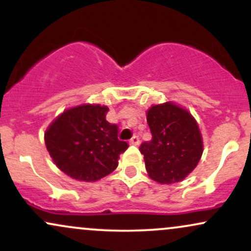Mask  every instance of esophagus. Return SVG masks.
<instances>
[{
	"mask_svg": "<svg viewBox=\"0 0 251 251\" xmlns=\"http://www.w3.org/2000/svg\"><path fill=\"white\" fill-rule=\"evenodd\" d=\"M139 143H140V139H139V137H138V135H134V137H132V139L129 140V144H131V145H139Z\"/></svg>",
	"mask_w": 251,
	"mask_h": 251,
	"instance_id": "obj_1",
	"label": "esophagus"
}]
</instances>
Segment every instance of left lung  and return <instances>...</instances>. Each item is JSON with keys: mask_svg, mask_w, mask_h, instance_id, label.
<instances>
[{"mask_svg": "<svg viewBox=\"0 0 251 251\" xmlns=\"http://www.w3.org/2000/svg\"><path fill=\"white\" fill-rule=\"evenodd\" d=\"M148 124L152 139L139 150L149 176L160 184L181 181L194 171L203 153L197 122L186 109L165 102L149 109Z\"/></svg>", "mask_w": 251, "mask_h": 251, "instance_id": "8db88e82", "label": "left lung"}]
</instances>
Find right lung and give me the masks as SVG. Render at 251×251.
I'll use <instances>...</instances> for the list:
<instances>
[{"instance_id": "1", "label": "right lung", "mask_w": 251, "mask_h": 251, "mask_svg": "<svg viewBox=\"0 0 251 251\" xmlns=\"http://www.w3.org/2000/svg\"><path fill=\"white\" fill-rule=\"evenodd\" d=\"M108 107L76 106L63 112L45 133L55 165L76 180L96 181L117 169L128 144L118 139V126L106 120Z\"/></svg>"}]
</instances>
